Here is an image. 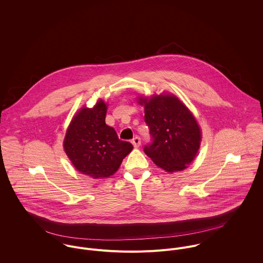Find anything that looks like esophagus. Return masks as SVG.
<instances>
[{
    "instance_id": "1",
    "label": "esophagus",
    "mask_w": 263,
    "mask_h": 263,
    "mask_svg": "<svg viewBox=\"0 0 263 263\" xmlns=\"http://www.w3.org/2000/svg\"><path fill=\"white\" fill-rule=\"evenodd\" d=\"M132 143H133V145H134L135 148H139V147L141 146V139H140L139 137H135V138L133 139Z\"/></svg>"
}]
</instances>
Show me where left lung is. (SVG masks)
<instances>
[{"instance_id": "left-lung-1", "label": "left lung", "mask_w": 263, "mask_h": 263, "mask_svg": "<svg viewBox=\"0 0 263 263\" xmlns=\"http://www.w3.org/2000/svg\"><path fill=\"white\" fill-rule=\"evenodd\" d=\"M145 105V121L150 128L151 143L144 152L167 172L181 171L199 149L200 128L186 106L172 95L140 99Z\"/></svg>"}]
</instances>
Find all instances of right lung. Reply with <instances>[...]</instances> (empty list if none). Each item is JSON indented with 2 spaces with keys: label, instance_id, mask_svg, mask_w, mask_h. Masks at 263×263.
Masks as SVG:
<instances>
[{
  "label": "right lung",
  "instance_id": "right-lung-1",
  "mask_svg": "<svg viewBox=\"0 0 263 263\" xmlns=\"http://www.w3.org/2000/svg\"><path fill=\"white\" fill-rule=\"evenodd\" d=\"M106 104L82 108L73 118L64 141L65 152L76 169L94 179L109 177L134 146L120 141L115 129L105 123Z\"/></svg>",
  "mask_w": 263,
  "mask_h": 263
}]
</instances>
